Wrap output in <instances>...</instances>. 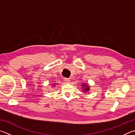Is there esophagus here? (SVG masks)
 <instances>
[{
    "mask_svg": "<svg viewBox=\"0 0 135 135\" xmlns=\"http://www.w3.org/2000/svg\"><path fill=\"white\" fill-rule=\"evenodd\" d=\"M64 81H65L66 83H69L70 81V79H68V78H65V79H64Z\"/></svg>",
    "mask_w": 135,
    "mask_h": 135,
    "instance_id": "34e87169",
    "label": "esophagus"
}]
</instances>
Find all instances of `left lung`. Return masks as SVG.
I'll use <instances>...</instances> for the list:
<instances>
[{"mask_svg": "<svg viewBox=\"0 0 135 135\" xmlns=\"http://www.w3.org/2000/svg\"><path fill=\"white\" fill-rule=\"evenodd\" d=\"M82 90L83 91V92H88L90 90V85L87 84V83H83L82 85Z\"/></svg>", "mask_w": 135, "mask_h": 135, "instance_id": "left-lung-1", "label": "left lung"}]
</instances>
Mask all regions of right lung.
<instances>
[{"label":"right lung","instance_id":"add662e5","mask_svg":"<svg viewBox=\"0 0 135 135\" xmlns=\"http://www.w3.org/2000/svg\"><path fill=\"white\" fill-rule=\"evenodd\" d=\"M53 84V85H52V86H54V85H56V84H55V83H53V84Z\"/></svg>","mask_w":135,"mask_h":135}]
</instances>
